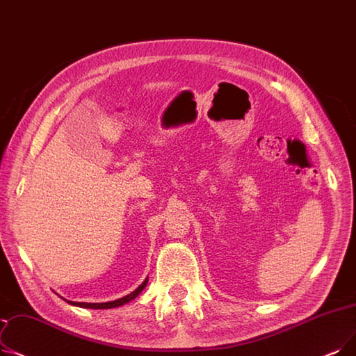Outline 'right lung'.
Listing matches in <instances>:
<instances>
[{"label": "right lung", "mask_w": 356, "mask_h": 356, "mask_svg": "<svg viewBox=\"0 0 356 356\" xmlns=\"http://www.w3.org/2000/svg\"><path fill=\"white\" fill-rule=\"evenodd\" d=\"M147 282H148V277L147 280L138 286L135 291H132L131 293H128V296L122 297L119 300H115V301H107V302H75V301H70V300H65L68 304L71 305H75V307H81V308H92V310H107V308H116V307H120L123 304H127L129 301H132L134 298H136L138 296H140L141 291L147 286Z\"/></svg>", "instance_id": "right-lung-1"}]
</instances>
